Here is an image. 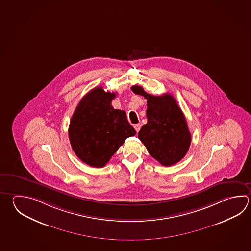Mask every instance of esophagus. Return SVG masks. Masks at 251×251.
<instances>
[{
	"mask_svg": "<svg viewBox=\"0 0 251 251\" xmlns=\"http://www.w3.org/2000/svg\"><path fill=\"white\" fill-rule=\"evenodd\" d=\"M134 128H135V129H136V131L138 132V131H139V129H140V128H141V124H140V123L135 124V125H134Z\"/></svg>",
	"mask_w": 251,
	"mask_h": 251,
	"instance_id": "1",
	"label": "esophagus"
}]
</instances>
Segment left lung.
Returning a JSON list of instances; mask_svg holds the SVG:
<instances>
[{
	"label": "left lung",
	"instance_id": "8db88e82",
	"mask_svg": "<svg viewBox=\"0 0 251 251\" xmlns=\"http://www.w3.org/2000/svg\"><path fill=\"white\" fill-rule=\"evenodd\" d=\"M131 90L147 100V123L139 130L138 138L161 165L177 163L189 149L191 133L175 99L171 94H148L141 86H132Z\"/></svg>",
	"mask_w": 251,
	"mask_h": 251
}]
</instances>
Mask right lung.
<instances>
[{
  "mask_svg": "<svg viewBox=\"0 0 251 251\" xmlns=\"http://www.w3.org/2000/svg\"><path fill=\"white\" fill-rule=\"evenodd\" d=\"M115 93L97 87L81 99L68 129L72 148L86 164L102 168L125 139L136 135L125 111L114 109Z\"/></svg>",
  "mask_w": 251,
  "mask_h": 251,
  "instance_id": "obj_1",
  "label": "right lung"
}]
</instances>
